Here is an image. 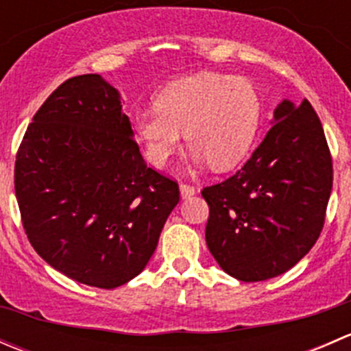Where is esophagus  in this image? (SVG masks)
I'll return each mask as SVG.
<instances>
[{
    "mask_svg": "<svg viewBox=\"0 0 351 351\" xmlns=\"http://www.w3.org/2000/svg\"><path fill=\"white\" fill-rule=\"evenodd\" d=\"M195 186L189 185V183H180V193H182L183 198H189L192 195H195Z\"/></svg>",
    "mask_w": 351,
    "mask_h": 351,
    "instance_id": "34e87169",
    "label": "esophagus"
}]
</instances>
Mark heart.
Segmentation results:
<instances>
[{"instance_id": "heart-1", "label": "heart", "mask_w": 351, "mask_h": 351, "mask_svg": "<svg viewBox=\"0 0 351 351\" xmlns=\"http://www.w3.org/2000/svg\"><path fill=\"white\" fill-rule=\"evenodd\" d=\"M156 110L132 117V132L156 168L182 147V132L197 162L228 171L243 161L260 123V97L244 77L192 74L169 83L154 100Z\"/></svg>"}]
</instances>
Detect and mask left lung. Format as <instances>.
Returning <instances> with one entry per match:
<instances>
[{
    "mask_svg": "<svg viewBox=\"0 0 351 351\" xmlns=\"http://www.w3.org/2000/svg\"><path fill=\"white\" fill-rule=\"evenodd\" d=\"M274 127L236 175L205 186V241L222 270L241 282L285 274L323 231L332 161L313 105L284 100Z\"/></svg>",
    "mask_w": 351,
    "mask_h": 351,
    "instance_id": "obj_1",
    "label": "left lung"
}]
</instances>
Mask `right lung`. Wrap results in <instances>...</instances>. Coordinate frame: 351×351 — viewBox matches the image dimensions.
Instances as JSON below:
<instances>
[{"mask_svg": "<svg viewBox=\"0 0 351 351\" xmlns=\"http://www.w3.org/2000/svg\"><path fill=\"white\" fill-rule=\"evenodd\" d=\"M120 95L100 74L64 81L25 132L15 193L34 250L80 284L115 289L144 270L180 202L149 168Z\"/></svg>", "mask_w": 351, "mask_h": 351, "instance_id": "add662e5", "label": "right lung"}]
</instances>
